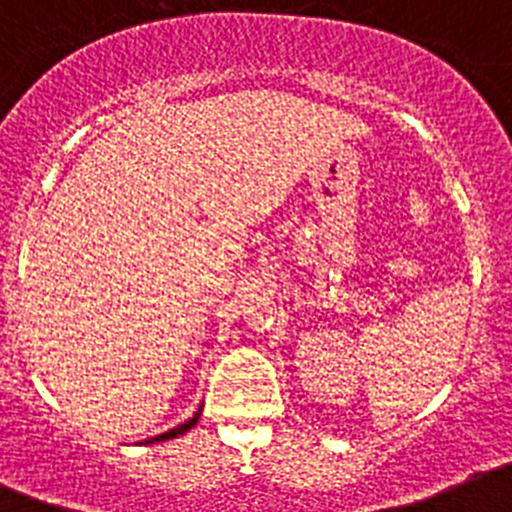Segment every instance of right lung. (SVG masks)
<instances>
[{"label": "right lung", "instance_id": "add662e5", "mask_svg": "<svg viewBox=\"0 0 512 512\" xmlns=\"http://www.w3.org/2000/svg\"><path fill=\"white\" fill-rule=\"evenodd\" d=\"M201 408H204V405H201ZM201 408H199V411H196V413H193V416L188 418L186 423H181V426L170 428V431H165V434H160V436H153V439L140 441V444H158V441H165V439H176V436L186 434V431H191V428L196 426V423H199V418H201Z\"/></svg>", "mask_w": 512, "mask_h": 512}]
</instances>
